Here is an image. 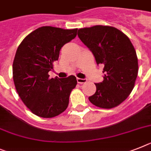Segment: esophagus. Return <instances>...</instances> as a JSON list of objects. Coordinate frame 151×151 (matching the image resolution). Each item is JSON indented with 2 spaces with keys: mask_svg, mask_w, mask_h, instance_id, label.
Masks as SVG:
<instances>
[{
  "mask_svg": "<svg viewBox=\"0 0 151 151\" xmlns=\"http://www.w3.org/2000/svg\"><path fill=\"white\" fill-rule=\"evenodd\" d=\"M77 81L78 83H84L87 82V79H82V78H77Z\"/></svg>",
  "mask_w": 151,
  "mask_h": 151,
  "instance_id": "obj_1",
  "label": "esophagus"
}]
</instances>
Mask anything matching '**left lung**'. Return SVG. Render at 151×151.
<instances>
[{
  "instance_id": "obj_1",
  "label": "left lung",
  "mask_w": 151,
  "mask_h": 151,
  "mask_svg": "<svg viewBox=\"0 0 151 151\" xmlns=\"http://www.w3.org/2000/svg\"><path fill=\"white\" fill-rule=\"evenodd\" d=\"M78 35L93 53L97 65L104 66V81L95 83L97 90L89 101L101 108L118 106L131 93L137 77V57L132 43L122 31L111 26L81 28Z\"/></svg>"
}]
</instances>
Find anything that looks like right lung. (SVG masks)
I'll return each instance as SVG.
<instances>
[{"label":"right lung","mask_w":151,"mask_h":151,"mask_svg":"<svg viewBox=\"0 0 151 151\" xmlns=\"http://www.w3.org/2000/svg\"><path fill=\"white\" fill-rule=\"evenodd\" d=\"M78 29L41 27L29 34L19 45L13 62L14 85L27 107L44 118L65 111L72 90L77 85L74 76L50 78L64 44L77 36Z\"/></svg>","instance_id":"1"}]
</instances>
